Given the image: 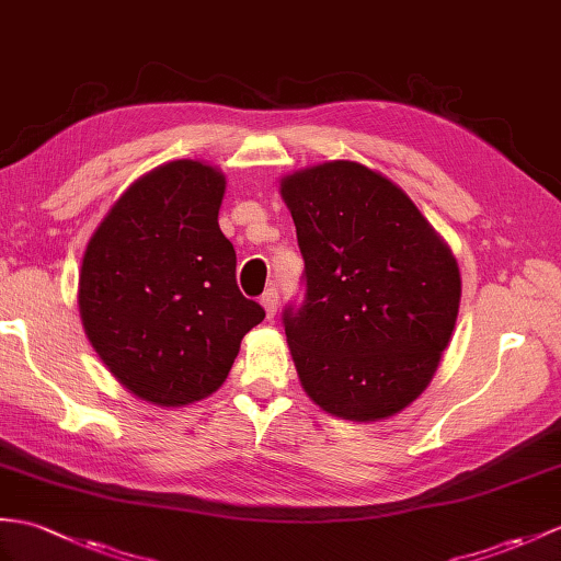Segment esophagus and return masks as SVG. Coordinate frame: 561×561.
<instances>
[{
	"instance_id": "esophagus-1",
	"label": "esophagus",
	"mask_w": 561,
	"mask_h": 561,
	"mask_svg": "<svg viewBox=\"0 0 561 561\" xmlns=\"http://www.w3.org/2000/svg\"><path fill=\"white\" fill-rule=\"evenodd\" d=\"M260 304H263V308H265L267 320H272V318L277 316V308H279V291L277 289H267L263 294V298H260Z\"/></svg>"
}]
</instances>
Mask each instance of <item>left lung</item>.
Here are the masks:
<instances>
[{"instance_id":"left-lung-1","label":"left lung","mask_w":561,"mask_h":561,"mask_svg":"<svg viewBox=\"0 0 561 561\" xmlns=\"http://www.w3.org/2000/svg\"><path fill=\"white\" fill-rule=\"evenodd\" d=\"M306 260V301L284 332L306 394L342 421L375 423L423 394L459 316L447 241L394 181L332 160L279 181Z\"/></svg>"}]
</instances>
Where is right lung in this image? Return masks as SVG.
<instances>
[{"label":"right lung","mask_w":561,"mask_h":561,"mask_svg":"<svg viewBox=\"0 0 561 561\" xmlns=\"http://www.w3.org/2000/svg\"><path fill=\"white\" fill-rule=\"evenodd\" d=\"M225 188V174L201 160L154 167L119 195L83 253L88 340L154 407L217 392L245 332L265 318L237 286V251L217 221Z\"/></svg>","instance_id":"1"}]
</instances>
